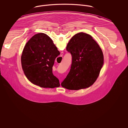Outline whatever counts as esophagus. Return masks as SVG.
Segmentation results:
<instances>
[{"label":"esophagus","instance_id":"34e87169","mask_svg":"<svg viewBox=\"0 0 128 128\" xmlns=\"http://www.w3.org/2000/svg\"><path fill=\"white\" fill-rule=\"evenodd\" d=\"M63 52H61V54H60V58L61 56H63Z\"/></svg>","mask_w":128,"mask_h":128}]
</instances>
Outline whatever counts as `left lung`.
Returning <instances> with one entry per match:
<instances>
[{"instance_id": "obj_1", "label": "left lung", "mask_w": 128, "mask_h": 128, "mask_svg": "<svg viewBox=\"0 0 128 128\" xmlns=\"http://www.w3.org/2000/svg\"><path fill=\"white\" fill-rule=\"evenodd\" d=\"M66 49L72 54V63L62 87L70 90L89 87L98 79L103 66L101 49L90 34L80 32L71 38Z\"/></svg>"}]
</instances>
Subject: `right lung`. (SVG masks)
Instances as JSON below:
<instances>
[{"label": "right lung", "instance_id": "right-lung-1", "mask_svg": "<svg viewBox=\"0 0 128 128\" xmlns=\"http://www.w3.org/2000/svg\"><path fill=\"white\" fill-rule=\"evenodd\" d=\"M60 54L52 39L44 33L34 35L26 44L21 56L25 75L32 84L42 88L60 86L52 73L56 58Z\"/></svg>", "mask_w": 128, "mask_h": 128}]
</instances>
